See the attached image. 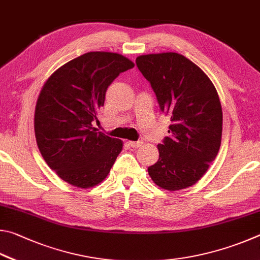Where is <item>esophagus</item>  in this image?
Segmentation results:
<instances>
[{"mask_svg":"<svg viewBox=\"0 0 260 260\" xmlns=\"http://www.w3.org/2000/svg\"><path fill=\"white\" fill-rule=\"evenodd\" d=\"M129 145L134 148H138L140 146H143V140H137V142H129Z\"/></svg>","mask_w":260,"mask_h":260,"instance_id":"34e87169","label":"esophagus"}]
</instances>
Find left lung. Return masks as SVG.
<instances>
[{
    "instance_id": "left-lung-1",
    "label": "left lung",
    "mask_w": 260,
    "mask_h": 260,
    "mask_svg": "<svg viewBox=\"0 0 260 260\" xmlns=\"http://www.w3.org/2000/svg\"><path fill=\"white\" fill-rule=\"evenodd\" d=\"M136 63L171 121L148 174L163 189L189 187L206 174L220 147L222 112L216 88L201 68L179 53L145 54Z\"/></svg>"
}]
</instances>
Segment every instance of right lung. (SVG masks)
Returning <instances> with one entry per match:
<instances>
[{
  "label": "right lung",
  "mask_w": 260,
  "mask_h": 260,
  "mask_svg": "<svg viewBox=\"0 0 260 260\" xmlns=\"http://www.w3.org/2000/svg\"><path fill=\"white\" fill-rule=\"evenodd\" d=\"M135 65L113 52H88L49 77L35 108L36 143L45 162L62 180L81 188L106 178L118 154L120 139L95 130L98 111L112 82Z\"/></svg>",
  "instance_id": "obj_1"
}]
</instances>
